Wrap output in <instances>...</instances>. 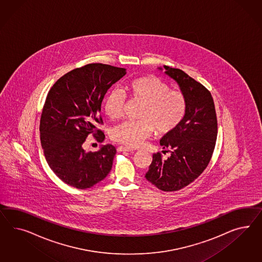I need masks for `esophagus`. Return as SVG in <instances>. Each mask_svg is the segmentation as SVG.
<instances>
[{"label":"esophagus","mask_w":262,"mask_h":262,"mask_svg":"<svg viewBox=\"0 0 262 262\" xmlns=\"http://www.w3.org/2000/svg\"><path fill=\"white\" fill-rule=\"evenodd\" d=\"M135 149H132V148H127V147H123L120 146L117 148V151H134Z\"/></svg>","instance_id":"1"}]
</instances>
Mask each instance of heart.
Instances as JSON below:
<instances>
[{"label":"heart","instance_id":"heart-1","mask_svg":"<svg viewBox=\"0 0 262 262\" xmlns=\"http://www.w3.org/2000/svg\"><path fill=\"white\" fill-rule=\"evenodd\" d=\"M127 96L142 103L137 122H124L113 128L114 142L129 148H137L156 130L167 135L183 121L188 111V100L183 92L170 90V85L156 76H142L127 82ZM126 104L125 96L117 90L106 93L103 108L112 120L119 119Z\"/></svg>","mask_w":262,"mask_h":262}]
</instances>
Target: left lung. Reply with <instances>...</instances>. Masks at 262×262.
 Segmentation results:
<instances>
[{"label": "left lung", "mask_w": 262, "mask_h": 262, "mask_svg": "<svg viewBox=\"0 0 262 262\" xmlns=\"http://www.w3.org/2000/svg\"><path fill=\"white\" fill-rule=\"evenodd\" d=\"M162 71L161 68H158ZM188 100V111L178 127L160 139L168 159L152 156L146 179L164 191H178L194 181L212 158L217 136V120L212 94L184 71L164 66Z\"/></svg>", "instance_id": "8db88e82"}]
</instances>
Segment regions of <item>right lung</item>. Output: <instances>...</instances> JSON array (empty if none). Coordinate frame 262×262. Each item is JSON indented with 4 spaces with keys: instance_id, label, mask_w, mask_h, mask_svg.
Masks as SVG:
<instances>
[{
    "instance_id": "add662e5",
    "label": "right lung",
    "mask_w": 262,
    "mask_h": 262,
    "mask_svg": "<svg viewBox=\"0 0 262 262\" xmlns=\"http://www.w3.org/2000/svg\"><path fill=\"white\" fill-rule=\"evenodd\" d=\"M110 64H89L66 73L48 93L40 120V138L50 169L66 184L80 190L106 178L113 167L115 147L106 144L98 151H85L88 135L103 142L96 129L103 123L101 104L107 90L126 74Z\"/></svg>"
}]
</instances>
